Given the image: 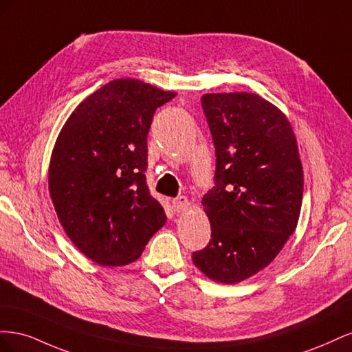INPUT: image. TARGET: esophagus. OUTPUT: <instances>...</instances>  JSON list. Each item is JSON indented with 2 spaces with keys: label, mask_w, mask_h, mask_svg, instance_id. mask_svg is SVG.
I'll list each match as a JSON object with an SVG mask.
<instances>
[{
  "label": "esophagus",
  "mask_w": 352,
  "mask_h": 352,
  "mask_svg": "<svg viewBox=\"0 0 352 352\" xmlns=\"http://www.w3.org/2000/svg\"><path fill=\"white\" fill-rule=\"evenodd\" d=\"M172 206H173L175 211L179 212V211H184V210H186L189 207V201H188L186 197H179V198L172 201Z\"/></svg>",
  "instance_id": "34e87169"
}]
</instances>
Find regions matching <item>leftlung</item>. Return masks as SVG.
<instances>
[{
	"mask_svg": "<svg viewBox=\"0 0 352 352\" xmlns=\"http://www.w3.org/2000/svg\"><path fill=\"white\" fill-rule=\"evenodd\" d=\"M216 146V186L201 204L211 239L192 261L208 279L233 285L278 257L300 219L304 172L292 126L257 94L201 98Z\"/></svg>",
	"mask_w": 352,
	"mask_h": 352,
	"instance_id": "1",
	"label": "left lung"
}]
</instances>
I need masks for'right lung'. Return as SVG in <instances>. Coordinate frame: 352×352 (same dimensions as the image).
Instances as JSON below:
<instances>
[{
  "mask_svg": "<svg viewBox=\"0 0 352 352\" xmlns=\"http://www.w3.org/2000/svg\"><path fill=\"white\" fill-rule=\"evenodd\" d=\"M175 97L142 80L114 79L61 127L48 168L51 201L69 239L100 265L136 261L164 226V208L145 184L146 136L155 110Z\"/></svg>",
  "mask_w": 352,
  "mask_h": 352,
  "instance_id": "right-lung-1",
  "label": "right lung"
}]
</instances>
